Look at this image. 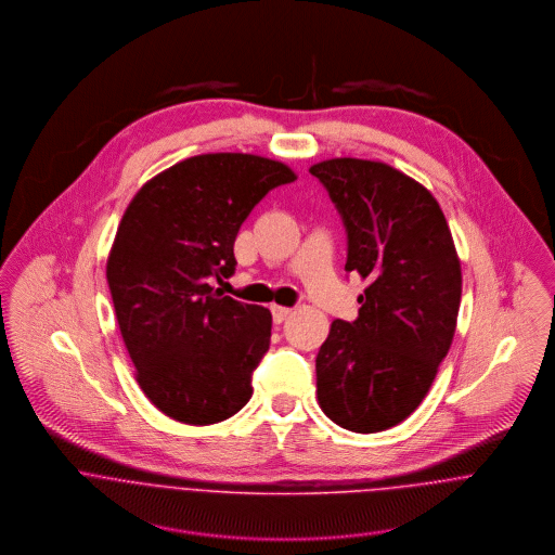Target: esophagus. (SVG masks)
I'll list each match as a JSON object with an SVG mask.
<instances>
[{
  "instance_id": "1",
  "label": "esophagus",
  "mask_w": 555,
  "mask_h": 555,
  "mask_svg": "<svg viewBox=\"0 0 555 555\" xmlns=\"http://www.w3.org/2000/svg\"><path fill=\"white\" fill-rule=\"evenodd\" d=\"M291 308H284V306H271V314H273V322H284L286 318L291 317Z\"/></svg>"
}]
</instances>
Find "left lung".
I'll list each match as a JSON object with an SVG mask.
<instances>
[{
	"label": "left lung",
	"mask_w": 555,
	"mask_h": 555,
	"mask_svg": "<svg viewBox=\"0 0 555 555\" xmlns=\"http://www.w3.org/2000/svg\"><path fill=\"white\" fill-rule=\"evenodd\" d=\"M310 172L346 229V271L370 280L357 320H333L318 350V403L344 429L385 431L416 410L451 348L460 258L440 205L408 175L357 158Z\"/></svg>",
	"instance_id": "8db88e82"
}]
</instances>
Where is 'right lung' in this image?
Returning <instances> with one entry per match:
<instances>
[{"mask_svg": "<svg viewBox=\"0 0 555 555\" xmlns=\"http://www.w3.org/2000/svg\"><path fill=\"white\" fill-rule=\"evenodd\" d=\"M295 172L249 154H207L159 172L128 205L106 280L143 393L188 425L220 423L251 397L271 312L214 288L237 269L251 209Z\"/></svg>", "mask_w": 555, "mask_h": 555, "instance_id": "add662e5", "label": "right lung"}]
</instances>
